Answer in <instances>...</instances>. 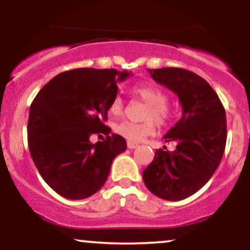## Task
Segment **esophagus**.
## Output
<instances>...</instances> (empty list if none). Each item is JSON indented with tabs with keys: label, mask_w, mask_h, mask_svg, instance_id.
Segmentation results:
<instances>
[{
	"label": "esophagus",
	"mask_w": 250,
	"mask_h": 250,
	"mask_svg": "<svg viewBox=\"0 0 250 250\" xmlns=\"http://www.w3.org/2000/svg\"><path fill=\"white\" fill-rule=\"evenodd\" d=\"M127 146H128V148H129V149H135V148H137V147H139V143L128 142V143H127Z\"/></svg>",
	"instance_id": "obj_1"
}]
</instances>
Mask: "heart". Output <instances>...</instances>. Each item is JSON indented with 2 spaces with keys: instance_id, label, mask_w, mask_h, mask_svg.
Listing matches in <instances>:
<instances>
[{
  "instance_id": "1",
  "label": "heart",
  "mask_w": 250,
  "mask_h": 250,
  "mask_svg": "<svg viewBox=\"0 0 250 250\" xmlns=\"http://www.w3.org/2000/svg\"><path fill=\"white\" fill-rule=\"evenodd\" d=\"M134 95L147 103L143 111L145 122H121L117 123L114 130L117 135L122 136L128 142H141L149 135L155 131V122L159 125H167L173 116V110L169 105L167 94L161 88L150 83H137L131 88ZM123 100L120 96H115L109 105V113L113 116H121L123 114Z\"/></svg>"
}]
</instances>
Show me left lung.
Returning a JSON list of instances; mask_svg holds the SVG:
<instances>
[{"label":"left lung","instance_id":"8db88e82","mask_svg":"<svg viewBox=\"0 0 250 250\" xmlns=\"http://www.w3.org/2000/svg\"><path fill=\"white\" fill-rule=\"evenodd\" d=\"M154 81L179 97L182 117L167 134L174 151L159 149L143 170L149 190L168 201L187 199L213 176L225 153L226 111L219 96L205 79L182 68L148 69Z\"/></svg>","mask_w":250,"mask_h":250}]
</instances>
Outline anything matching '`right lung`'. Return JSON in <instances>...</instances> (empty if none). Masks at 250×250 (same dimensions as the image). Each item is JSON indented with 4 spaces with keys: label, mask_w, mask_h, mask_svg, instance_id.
Returning a JSON list of instances; mask_svg holds the SVG:
<instances>
[{
    "label": "right lung",
    "mask_w": 250,
    "mask_h": 250,
    "mask_svg": "<svg viewBox=\"0 0 250 250\" xmlns=\"http://www.w3.org/2000/svg\"><path fill=\"white\" fill-rule=\"evenodd\" d=\"M128 71L79 68L51 79L30 105L28 146L42 179L65 199L82 200L103 187L127 142L104 125L117 83ZM97 133L106 139L91 144Z\"/></svg>",
    "instance_id": "obj_1"
}]
</instances>
